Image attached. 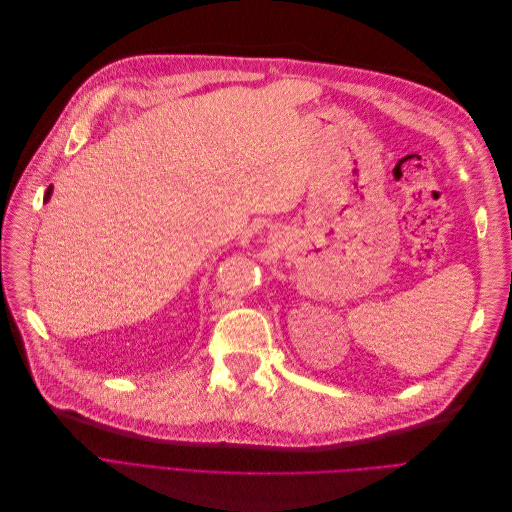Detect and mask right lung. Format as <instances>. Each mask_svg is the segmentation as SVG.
<instances>
[{
    "label": "right lung",
    "mask_w": 512,
    "mask_h": 512,
    "mask_svg": "<svg viewBox=\"0 0 512 512\" xmlns=\"http://www.w3.org/2000/svg\"><path fill=\"white\" fill-rule=\"evenodd\" d=\"M50 193H52V189H47V191H45V200H50Z\"/></svg>",
    "instance_id": "obj_1"
}]
</instances>
